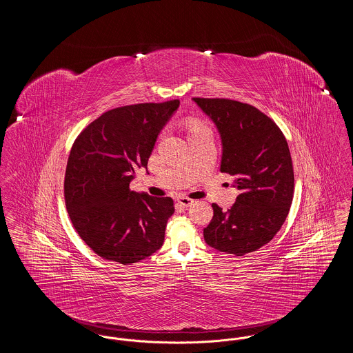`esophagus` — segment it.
I'll return each instance as SVG.
<instances>
[{
	"mask_svg": "<svg viewBox=\"0 0 353 353\" xmlns=\"http://www.w3.org/2000/svg\"><path fill=\"white\" fill-rule=\"evenodd\" d=\"M177 202H179V205L183 206V208H189L194 201H193L192 199H188V197H179Z\"/></svg>",
	"mask_w": 353,
	"mask_h": 353,
	"instance_id": "esophagus-1",
	"label": "esophagus"
}]
</instances>
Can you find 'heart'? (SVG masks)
<instances>
[{
    "label": "heart",
    "instance_id": "heart-1",
    "mask_svg": "<svg viewBox=\"0 0 353 353\" xmlns=\"http://www.w3.org/2000/svg\"><path fill=\"white\" fill-rule=\"evenodd\" d=\"M202 128H205L202 124L200 123H192L190 124V132H193V131H197V130H202Z\"/></svg>",
    "mask_w": 353,
    "mask_h": 353
}]
</instances>
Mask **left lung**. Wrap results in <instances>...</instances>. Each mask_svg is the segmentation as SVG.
I'll list each match as a JSON object with an SVG mask.
<instances>
[{
    "label": "left lung",
    "mask_w": 353,
    "mask_h": 353,
    "mask_svg": "<svg viewBox=\"0 0 353 353\" xmlns=\"http://www.w3.org/2000/svg\"><path fill=\"white\" fill-rule=\"evenodd\" d=\"M219 130L221 172L234 176L241 193L203 229L205 242L236 256L269 243L282 228L294 196V169L279 127L250 104L230 99L193 98Z\"/></svg>",
    "instance_id": "left-lung-1"
}]
</instances>
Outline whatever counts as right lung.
I'll list each match as a JSON object with an SVG mask.
<instances>
[{
	"instance_id": "add662e5",
	"label": "right lung",
	"mask_w": 353,
	"mask_h": 353,
	"mask_svg": "<svg viewBox=\"0 0 353 353\" xmlns=\"http://www.w3.org/2000/svg\"><path fill=\"white\" fill-rule=\"evenodd\" d=\"M179 105L176 99L110 110L71 148L65 174L68 216L104 259L131 265L163 246L173 200L136 193L130 184L136 169H147L157 136Z\"/></svg>"
}]
</instances>
